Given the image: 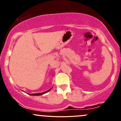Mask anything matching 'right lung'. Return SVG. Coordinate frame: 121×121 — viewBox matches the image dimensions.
<instances>
[{"instance_id":"1","label":"right lung","mask_w":121,"mask_h":121,"mask_svg":"<svg viewBox=\"0 0 121 121\" xmlns=\"http://www.w3.org/2000/svg\"><path fill=\"white\" fill-rule=\"evenodd\" d=\"M50 90H50H48V91H45V92H41V93H37V94H30V95H43V94H45V93H47V92H48V91H49Z\"/></svg>"}]
</instances>
